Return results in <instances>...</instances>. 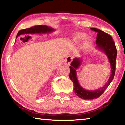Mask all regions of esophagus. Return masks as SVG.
Instances as JSON below:
<instances>
[{"label":"esophagus","mask_w":125,"mask_h":125,"mask_svg":"<svg viewBox=\"0 0 125 125\" xmlns=\"http://www.w3.org/2000/svg\"><path fill=\"white\" fill-rule=\"evenodd\" d=\"M73 57L71 56V55H69V56L67 57L66 59H65V64H66L67 66H70Z\"/></svg>","instance_id":"obj_1"}]
</instances>
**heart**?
<instances>
[{
  "label": "heart",
  "instance_id": "obj_1",
  "mask_svg": "<svg viewBox=\"0 0 125 125\" xmlns=\"http://www.w3.org/2000/svg\"><path fill=\"white\" fill-rule=\"evenodd\" d=\"M86 35L85 33H78L75 35V36L74 37V39L75 41L78 42L84 39L85 38H86Z\"/></svg>",
  "mask_w": 125,
  "mask_h": 125
}]
</instances>
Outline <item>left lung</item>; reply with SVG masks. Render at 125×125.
<instances>
[{
    "mask_svg": "<svg viewBox=\"0 0 125 125\" xmlns=\"http://www.w3.org/2000/svg\"><path fill=\"white\" fill-rule=\"evenodd\" d=\"M91 29L97 33L96 37L97 45L96 48L104 52L107 55L110 64L111 73L107 82L102 88L92 91L86 90L81 86L77 77L76 71L80 66L82 59L75 58L73 59L72 63H71V66L70 67V78L73 83L74 86L73 91L75 94L77 96L83 100H93L99 97L110 84L115 74L116 60L117 54L115 44L110 35L97 28H91Z\"/></svg>",
    "mask_w": 125,
    "mask_h": 125,
    "instance_id": "obj_1",
    "label": "left lung"
}]
</instances>
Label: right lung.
<instances>
[{
    "instance_id": "obj_1",
    "label": "right lung",
    "mask_w": 125,
    "mask_h": 125,
    "mask_svg": "<svg viewBox=\"0 0 125 125\" xmlns=\"http://www.w3.org/2000/svg\"><path fill=\"white\" fill-rule=\"evenodd\" d=\"M54 31V29L50 27L47 25H36V26L29 28L28 29L21 30L18 33L17 38L21 34H26V33H30V34H45V33H52Z\"/></svg>"
}]
</instances>
